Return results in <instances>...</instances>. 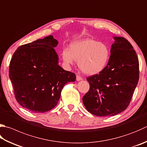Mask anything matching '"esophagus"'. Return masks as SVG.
<instances>
[{"mask_svg":"<svg viewBox=\"0 0 147 147\" xmlns=\"http://www.w3.org/2000/svg\"><path fill=\"white\" fill-rule=\"evenodd\" d=\"M76 80H77V81H82V77H81V76H78V75H77V76H76Z\"/></svg>","mask_w":147,"mask_h":147,"instance_id":"obj_1","label":"esophagus"}]
</instances>
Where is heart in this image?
Returning a JSON list of instances; mask_svg holds the SVG:
<instances>
[{
  "label": "heart",
  "instance_id": "1",
  "mask_svg": "<svg viewBox=\"0 0 147 147\" xmlns=\"http://www.w3.org/2000/svg\"><path fill=\"white\" fill-rule=\"evenodd\" d=\"M109 49L106 43L91 38L75 41L70 45V51L63 49L62 59L66 65L77 61L79 68L88 75H95L106 67L109 58Z\"/></svg>",
  "mask_w": 147,
  "mask_h": 147
}]
</instances>
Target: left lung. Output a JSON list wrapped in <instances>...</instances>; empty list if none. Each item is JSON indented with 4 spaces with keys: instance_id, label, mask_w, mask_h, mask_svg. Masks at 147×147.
I'll use <instances>...</instances> for the list:
<instances>
[{
    "instance_id": "8db88e82",
    "label": "left lung",
    "mask_w": 147,
    "mask_h": 147,
    "mask_svg": "<svg viewBox=\"0 0 147 147\" xmlns=\"http://www.w3.org/2000/svg\"><path fill=\"white\" fill-rule=\"evenodd\" d=\"M107 66L88 77L90 90L82 97L88 111L111 117L126 109L139 80V61L133 47L123 37H113Z\"/></svg>"
}]
</instances>
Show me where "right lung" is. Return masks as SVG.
<instances>
[{"label": "right lung", "mask_w": 147, "mask_h": 147, "mask_svg": "<svg viewBox=\"0 0 147 147\" xmlns=\"http://www.w3.org/2000/svg\"><path fill=\"white\" fill-rule=\"evenodd\" d=\"M58 44L52 35L21 45L10 61L9 76L15 98L30 111L45 113L56 106L61 92L76 76L58 65Z\"/></svg>", "instance_id": "1"}]
</instances>
